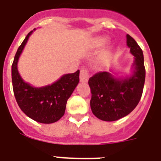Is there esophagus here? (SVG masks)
Wrapping results in <instances>:
<instances>
[{
  "label": "esophagus",
  "instance_id": "esophagus-1",
  "mask_svg": "<svg viewBox=\"0 0 161 161\" xmlns=\"http://www.w3.org/2000/svg\"><path fill=\"white\" fill-rule=\"evenodd\" d=\"M89 79V71L85 67H83L80 69V80L82 82L88 81Z\"/></svg>",
  "mask_w": 161,
  "mask_h": 161
}]
</instances>
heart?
I'll list each match as a JSON object with an SVG mask.
<instances>
[{
  "label": "heart",
  "instance_id": "obj_1",
  "mask_svg": "<svg viewBox=\"0 0 161 161\" xmlns=\"http://www.w3.org/2000/svg\"><path fill=\"white\" fill-rule=\"evenodd\" d=\"M106 42V40H105V39H103V38H102V39H100V40H99V42H100V43H104V42Z\"/></svg>",
  "mask_w": 161,
  "mask_h": 161
}]
</instances>
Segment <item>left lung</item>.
I'll use <instances>...</instances> for the list:
<instances>
[{"mask_svg": "<svg viewBox=\"0 0 161 161\" xmlns=\"http://www.w3.org/2000/svg\"><path fill=\"white\" fill-rule=\"evenodd\" d=\"M126 44L135 56L131 76L119 79L109 72H99L89 80L91 109L101 120L112 122L125 117L137 106L142 97L145 81L143 51L129 35Z\"/></svg>", "mask_w": 161, "mask_h": 161, "instance_id": "left-lung-1", "label": "left lung"}]
</instances>
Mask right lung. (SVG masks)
<instances>
[{
  "label": "right lung",
  "instance_id": "1",
  "mask_svg": "<svg viewBox=\"0 0 161 161\" xmlns=\"http://www.w3.org/2000/svg\"><path fill=\"white\" fill-rule=\"evenodd\" d=\"M33 31L18 47L12 64L13 89L17 103L23 113L41 123H53L63 117L67 101L79 83L80 71L64 75L51 85L35 88L22 80L18 71V62Z\"/></svg>",
  "mask_w": 161,
  "mask_h": 161
}]
</instances>
